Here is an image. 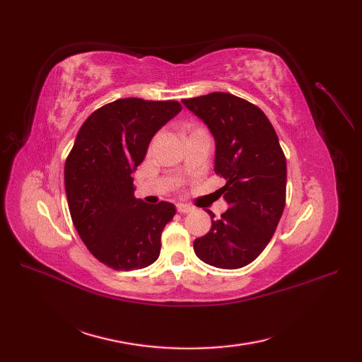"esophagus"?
<instances>
[{
    "label": "esophagus",
    "instance_id": "1",
    "mask_svg": "<svg viewBox=\"0 0 362 362\" xmlns=\"http://www.w3.org/2000/svg\"><path fill=\"white\" fill-rule=\"evenodd\" d=\"M177 210L180 213H190V211H193V206L189 204H177Z\"/></svg>",
    "mask_w": 362,
    "mask_h": 362
}]
</instances>
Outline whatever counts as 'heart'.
<instances>
[{"instance_id":"b5f03b06","label":"heart","mask_w":362,"mask_h":362,"mask_svg":"<svg viewBox=\"0 0 362 362\" xmlns=\"http://www.w3.org/2000/svg\"><path fill=\"white\" fill-rule=\"evenodd\" d=\"M202 131H205L204 128H192V133H202Z\"/></svg>"}]
</instances>
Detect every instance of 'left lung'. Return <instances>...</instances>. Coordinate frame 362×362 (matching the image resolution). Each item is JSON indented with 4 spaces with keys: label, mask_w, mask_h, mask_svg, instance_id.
I'll use <instances>...</instances> for the list:
<instances>
[{
    "label": "left lung",
    "mask_w": 362,
    "mask_h": 362,
    "mask_svg": "<svg viewBox=\"0 0 362 362\" xmlns=\"http://www.w3.org/2000/svg\"><path fill=\"white\" fill-rule=\"evenodd\" d=\"M216 140L214 172L226 184L217 193L228 210L194 240V254L218 269H240L272 240L286 206L287 163L275 128L259 107L231 93L182 100Z\"/></svg>",
    "instance_id": "left-lung-1"
}]
</instances>
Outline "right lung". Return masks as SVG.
Returning a JSON list of instances; mask_svg holds the SVG:
<instances>
[{"label": "right lung", "instance_id": "obj_1", "mask_svg": "<svg viewBox=\"0 0 362 362\" xmlns=\"http://www.w3.org/2000/svg\"><path fill=\"white\" fill-rule=\"evenodd\" d=\"M178 101L124 98L95 110L64 163L74 226L90 254L115 270L144 269L161 249V233L177 213L170 202L136 199L133 172L151 139L181 112Z\"/></svg>", "mask_w": 362, "mask_h": 362}]
</instances>
